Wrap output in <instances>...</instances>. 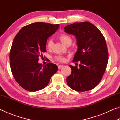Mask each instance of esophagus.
Listing matches in <instances>:
<instances>
[{
    "instance_id": "34e87169",
    "label": "esophagus",
    "mask_w": 120,
    "mask_h": 120,
    "mask_svg": "<svg viewBox=\"0 0 120 120\" xmlns=\"http://www.w3.org/2000/svg\"><path fill=\"white\" fill-rule=\"evenodd\" d=\"M58 69H61L62 68L64 67V66H63V65H61V64H60L58 66Z\"/></svg>"
}]
</instances>
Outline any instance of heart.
I'll list each match as a JSON object with an SVG mask.
<instances>
[{
    "instance_id": "obj_1",
    "label": "heart",
    "mask_w": 120,
    "mask_h": 120,
    "mask_svg": "<svg viewBox=\"0 0 120 120\" xmlns=\"http://www.w3.org/2000/svg\"><path fill=\"white\" fill-rule=\"evenodd\" d=\"M59 38L61 41L62 43L64 44V45H67L68 44H71L72 42V39L68 35H66V34H61L59 36ZM53 41L52 40H49L47 42V44H46V46H47V48L48 49H51L52 48L53 45ZM56 60L58 61H62L64 60V58L61 56H57L55 58Z\"/></svg>"
}]
</instances>
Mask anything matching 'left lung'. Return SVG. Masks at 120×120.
Instances as JSON below:
<instances>
[{"label":"left lung","mask_w":120,"mask_h":120,"mask_svg":"<svg viewBox=\"0 0 120 120\" xmlns=\"http://www.w3.org/2000/svg\"><path fill=\"white\" fill-rule=\"evenodd\" d=\"M64 28L66 33L76 38L77 51L73 62H80L79 68L69 65L72 71L67 83L77 92L91 90L100 82L108 62L105 38L98 28L88 22L75 23Z\"/></svg>","instance_id":"obj_1"}]
</instances>
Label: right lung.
Wrapping results in <instances>:
<instances>
[{
  "label": "right lung",
  "mask_w": 120,
  "mask_h": 120,
  "mask_svg": "<svg viewBox=\"0 0 120 120\" xmlns=\"http://www.w3.org/2000/svg\"><path fill=\"white\" fill-rule=\"evenodd\" d=\"M59 27V24L36 22L24 26L14 38L10 51V65L16 82L29 92L43 89L58 67L51 62L43 66L39 56L46 52L48 38Z\"/></svg>",
  "instance_id": "add662e5"
}]
</instances>
